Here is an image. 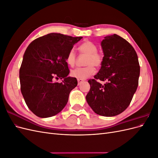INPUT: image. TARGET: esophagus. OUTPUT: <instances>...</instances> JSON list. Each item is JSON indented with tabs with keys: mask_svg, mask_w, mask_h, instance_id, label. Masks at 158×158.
<instances>
[{
	"mask_svg": "<svg viewBox=\"0 0 158 158\" xmlns=\"http://www.w3.org/2000/svg\"><path fill=\"white\" fill-rule=\"evenodd\" d=\"M84 82L83 80H78V85H80L81 83H82Z\"/></svg>",
	"mask_w": 158,
	"mask_h": 158,
	"instance_id": "1",
	"label": "esophagus"
}]
</instances>
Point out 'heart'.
<instances>
[{"label":"heart","mask_w":158,"mask_h":158,"mask_svg":"<svg viewBox=\"0 0 158 158\" xmlns=\"http://www.w3.org/2000/svg\"><path fill=\"white\" fill-rule=\"evenodd\" d=\"M98 46L92 41L86 40L78 47L80 53L87 55L84 61V67L76 68L70 72L72 77L79 80H85L92 76L95 68H99L103 63V56L98 51ZM76 52L74 49H71L66 57V62L70 66H74L76 63Z\"/></svg>","instance_id":"b5f03b06"}]
</instances>
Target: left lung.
Instances as JSON below:
<instances>
[{
  "label": "left lung",
  "mask_w": 158,
  "mask_h": 158,
  "mask_svg": "<svg viewBox=\"0 0 158 158\" xmlns=\"http://www.w3.org/2000/svg\"><path fill=\"white\" fill-rule=\"evenodd\" d=\"M102 47L103 63L94 79L88 80L90 89L85 98L95 113L113 117L130 105L138 85L140 65L133 47L117 34L105 37Z\"/></svg>",
  "instance_id": "8db88e82"
}]
</instances>
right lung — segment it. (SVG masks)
<instances>
[{"label": "right lung", "mask_w": 158, "mask_h": 158, "mask_svg": "<svg viewBox=\"0 0 158 158\" xmlns=\"http://www.w3.org/2000/svg\"><path fill=\"white\" fill-rule=\"evenodd\" d=\"M82 38L51 33L37 38L27 47L20 69V89L27 106L36 116H54L67 103L78 82L67 76L70 70L66 57ZM54 78L64 80L54 83Z\"/></svg>", "instance_id": "add662e5"}]
</instances>
